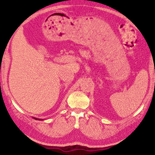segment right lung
<instances>
[{
	"label": "right lung",
	"mask_w": 155,
	"mask_h": 155,
	"mask_svg": "<svg viewBox=\"0 0 155 155\" xmlns=\"http://www.w3.org/2000/svg\"><path fill=\"white\" fill-rule=\"evenodd\" d=\"M35 120H37V119H36V118H35Z\"/></svg>",
	"instance_id": "right-lung-1"
}]
</instances>
